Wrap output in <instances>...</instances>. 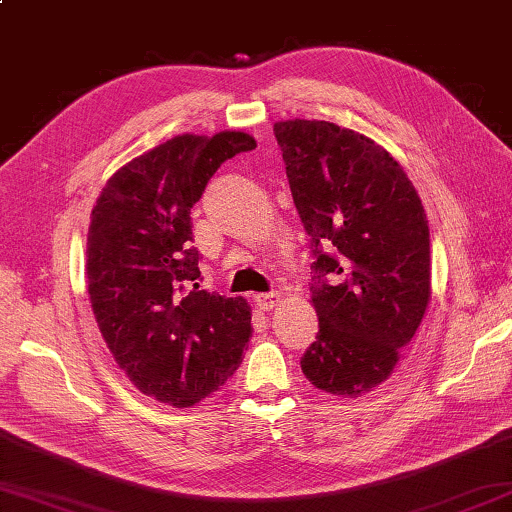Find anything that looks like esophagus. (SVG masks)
<instances>
[{
    "label": "esophagus",
    "instance_id": "obj_1",
    "mask_svg": "<svg viewBox=\"0 0 512 512\" xmlns=\"http://www.w3.org/2000/svg\"><path fill=\"white\" fill-rule=\"evenodd\" d=\"M279 299H281V292H277V290H273V292H264V295H257L255 297V303L262 310H273L277 303H279Z\"/></svg>",
    "mask_w": 512,
    "mask_h": 512
}]
</instances>
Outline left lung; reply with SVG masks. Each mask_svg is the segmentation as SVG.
<instances>
[{"mask_svg": "<svg viewBox=\"0 0 512 512\" xmlns=\"http://www.w3.org/2000/svg\"><path fill=\"white\" fill-rule=\"evenodd\" d=\"M275 138L314 255L319 334L301 369L314 387L356 398L394 374L429 306L427 215L372 138L299 118L275 123Z\"/></svg>", "mask_w": 512, "mask_h": 512, "instance_id": "1", "label": "left lung"}]
</instances>
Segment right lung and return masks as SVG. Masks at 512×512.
I'll use <instances>...</instances> for the list:
<instances>
[{"label":"right lung","mask_w":512,"mask_h":512,"mask_svg":"<svg viewBox=\"0 0 512 512\" xmlns=\"http://www.w3.org/2000/svg\"><path fill=\"white\" fill-rule=\"evenodd\" d=\"M253 136L182 134L107 180L85 250L92 312L114 361L145 396L191 407L231 376L250 339L242 297L200 290L191 209Z\"/></svg>","instance_id":"right-lung-1"}]
</instances>
